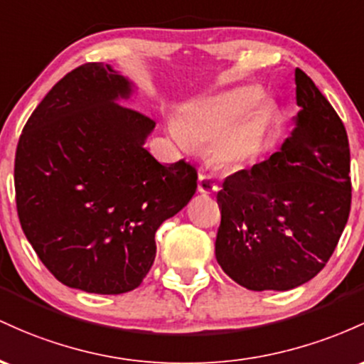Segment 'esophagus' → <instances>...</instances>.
I'll return each instance as SVG.
<instances>
[{"mask_svg": "<svg viewBox=\"0 0 364 364\" xmlns=\"http://www.w3.org/2000/svg\"><path fill=\"white\" fill-rule=\"evenodd\" d=\"M198 191L201 194H215L216 191H218V183H216L211 177H206V175H199Z\"/></svg>", "mask_w": 364, "mask_h": 364, "instance_id": "esophagus-1", "label": "esophagus"}]
</instances>
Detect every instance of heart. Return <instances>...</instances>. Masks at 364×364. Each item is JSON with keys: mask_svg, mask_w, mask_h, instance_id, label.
Returning a JSON list of instances; mask_svg holds the SVG:
<instances>
[{"mask_svg": "<svg viewBox=\"0 0 364 364\" xmlns=\"http://www.w3.org/2000/svg\"><path fill=\"white\" fill-rule=\"evenodd\" d=\"M272 112V105L261 100V87L240 85L187 105L170 132L186 149H193L194 142H211L218 165L239 168L258 154Z\"/></svg>", "mask_w": 364, "mask_h": 364, "instance_id": "b5f03b06", "label": "heart"}]
</instances>
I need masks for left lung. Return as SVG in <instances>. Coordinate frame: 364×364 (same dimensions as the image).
<instances>
[{
  "label": "left lung",
  "instance_id": "1",
  "mask_svg": "<svg viewBox=\"0 0 364 364\" xmlns=\"http://www.w3.org/2000/svg\"><path fill=\"white\" fill-rule=\"evenodd\" d=\"M296 101L301 109L282 148L227 177L216 194V261L249 291H289L316 277L349 218L344 124L301 68Z\"/></svg>",
  "mask_w": 364,
  "mask_h": 364
}]
</instances>
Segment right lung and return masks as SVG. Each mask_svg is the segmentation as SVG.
I'll return each instance as SVG.
<instances>
[{"label": "right lung", "instance_id": "obj_1", "mask_svg": "<svg viewBox=\"0 0 364 364\" xmlns=\"http://www.w3.org/2000/svg\"><path fill=\"white\" fill-rule=\"evenodd\" d=\"M134 85L112 65L85 63L53 85L15 154L23 234L56 280L92 294L141 285L154 234L191 201L198 171L144 148L154 122L132 108Z\"/></svg>", "mask_w": 364, "mask_h": 364}]
</instances>
